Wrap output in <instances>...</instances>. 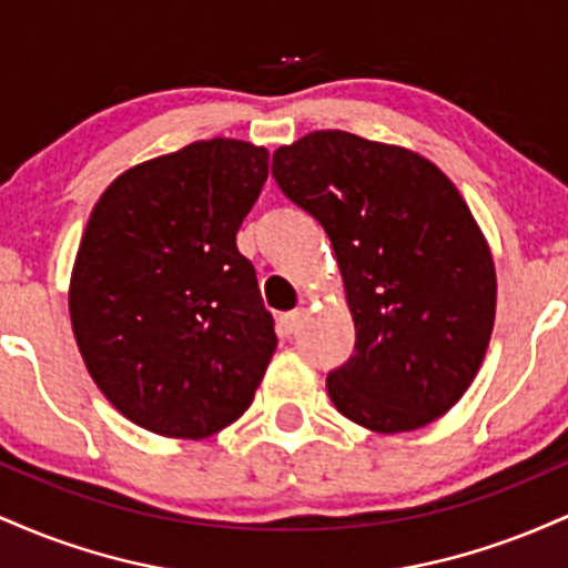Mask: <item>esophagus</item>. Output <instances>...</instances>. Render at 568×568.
<instances>
[{
  "label": "esophagus",
  "mask_w": 568,
  "mask_h": 568,
  "mask_svg": "<svg viewBox=\"0 0 568 568\" xmlns=\"http://www.w3.org/2000/svg\"><path fill=\"white\" fill-rule=\"evenodd\" d=\"M302 321H304V310L285 312V315H280V331H283V334H293V331H298Z\"/></svg>",
  "instance_id": "esophagus-1"
}]
</instances>
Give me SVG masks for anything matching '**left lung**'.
Returning a JSON list of instances; mask_svg holds the SVG:
<instances>
[{
	"instance_id": "8db88e82",
	"label": "left lung",
	"mask_w": 568,
	"mask_h": 568,
	"mask_svg": "<svg viewBox=\"0 0 568 568\" xmlns=\"http://www.w3.org/2000/svg\"><path fill=\"white\" fill-rule=\"evenodd\" d=\"M288 200L334 245L355 352L325 387L338 414L408 433L467 393L497 312V272L470 207L438 165L344 130H315L272 154Z\"/></svg>"
}]
</instances>
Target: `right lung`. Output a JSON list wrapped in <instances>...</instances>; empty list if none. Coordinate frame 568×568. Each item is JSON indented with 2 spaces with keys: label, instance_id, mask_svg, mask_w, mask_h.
Instances as JSON below:
<instances>
[{
  "label": "right lung",
  "instance_id": "1",
  "mask_svg": "<svg viewBox=\"0 0 568 568\" xmlns=\"http://www.w3.org/2000/svg\"><path fill=\"white\" fill-rule=\"evenodd\" d=\"M270 175L247 141H194L116 175L84 226L69 285L77 347L133 425L200 440L253 403L275 321L237 230Z\"/></svg>",
  "mask_w": 568,
  "mask_h": 568
}]
</instances>
